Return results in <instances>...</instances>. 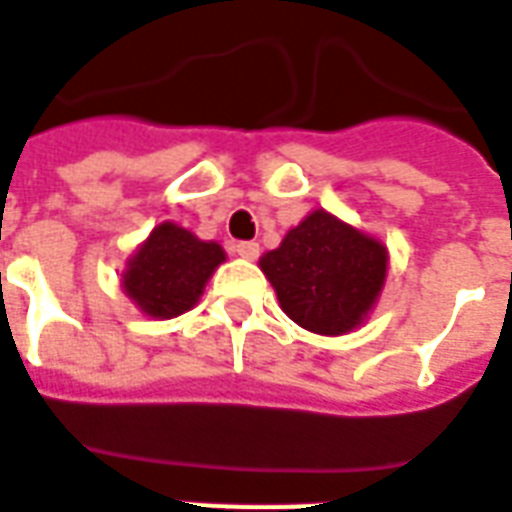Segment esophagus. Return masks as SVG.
<instances>
[{
    "label": "esophagus",
    "instance_id": "obj_1",
    "mask_svg": "<svg viewBox=\"0 0 512 512\" xmlns=\"http://www.w3.org/2000/svg\"><path fill=\"white\" fill-rule=\"evenodd\" d=\"M233 252H236L238 257H244V260H257V255H260V244H255V241H241V244L233 246Z\"/></svg>",
    "mask_w": 512,
    "mask_h": 512
}]
</instances>
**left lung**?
I'll use <instances>...</instances> for the list:
<instances>
[{"label":"left lung","instance_id":"obj_1","mask_svg":"<svg viewBox=\"0 0 512 512\" xmlns=\"http://www.w3.org/2000/svg\"><path fill=\"white\" fill-rule=\"evenodd\" d=\"M260 271L293 323L320 336H344L361 328L380 301L388 246L314 208L260 257Z\"/></svg>","mask_w":512,"mask_h":512}]
</instances>
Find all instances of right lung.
<instances>
[{
  "instance_id": "obj_1",
  "label": "right lung",
  "mask_w": 512,
  "mask_h": 512,
  "mask_svg": "<svg viewBox=\"0 0 512 512\" xmlns=\"http://www.w3.org/2000/svg\"><path fill=\"white\" fill-rule=\"evenodd\" d=\"M225 257L217 241H203L176 222H160L127 260L121 290L146 317L170 320L198 304Z\"/></svg>"
}]
</instances>
